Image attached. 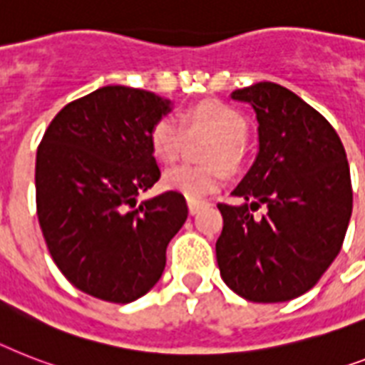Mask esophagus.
<instances>
[{"label": "esophagus", "instance_id": "34e87169", "mask_svg": "<svg viewBox=\"0 0 365 365\" xmlns=\"http://www.w3.org/2000/svg\"><path fill=\"white\" fill-rule=\"evenodd\" d=\"M206 206H208V202H206V200H195V198H187V208H189V213H191V215L198 213L202 208H206Z\"/></svg>", "mask_w": 365, "mask_h": 365}]
</instances>
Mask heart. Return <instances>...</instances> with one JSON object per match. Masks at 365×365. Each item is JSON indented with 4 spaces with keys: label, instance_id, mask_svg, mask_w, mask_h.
I'll return each instance as SVG.
<instances>
[{
    "label": "heart",
    "instance_id": "obj_1",
    "mask_svg": "<svg viewBox=\"0 0 365 365\" xmlns=\"http://www.w3.org/2000/svg\"><path fill=\"white\" fill-rule=\"evenodd\" d=\"M182 126L174 115H163L150 129V144L153 155L163 163L176 161L182 152L185 133L191 136L204 135L215 138L210 144L204 161L230 168L240 159V148L247 138V123L230 106L221 103H204L183 115ZM223 182L219 167H189L178 165L163 176V185L170 191L182 192L187 198H204L215 192Z\"/></svg>",
    "mask_w": 365,
    "mask_h": 365
}]
</instances>
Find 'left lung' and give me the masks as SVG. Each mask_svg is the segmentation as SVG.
I'll return each instance as SVG.
<instances>
[{
    "label": "left lung",
    "instance_id": "left-lung-1",
    "mask_svg": "<svg viewBox=\"0 0 365 365\" xmlns=\"http://www.w3.org/2000/svg\"><path fill=\"white\" fill-rule=\"evenodd\" d=\"M230 97L253 106L259 153L232 191L245 202L217 204L219 272L245 300L289 302L313 289L341 251L352 213L345 148L327 118L283 86L259 82ZM260 205L265 215L253 218Z\"/></svg>",
    "mask_w": 365,
    "mask_h": 365
}]
</instances>
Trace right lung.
<instances>
[{
	"label": "right lung",
	"mask_w": 365,
	"mask_h": 365,
	"mask_svg": "<svg viewBox=\"0 0 365 365\" xmlns=\"http://www.w3.org/2000/svg\"><path fill=\"white\" fill-rule=\"evenodd\" d=\"M167 112L170 101L152 91L105 86L65 105L37 148L44 242L61 274L93 298L129 304L146 294L187 219L182 192L136 206L161 178L150 129Z\"/></svg>",
	"instance_id": "1"
}]
</instances>
